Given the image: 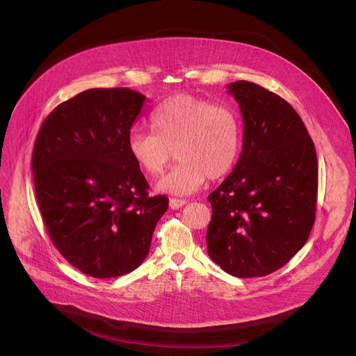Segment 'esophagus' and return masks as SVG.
<instances>
[{
    "label": "esophagus",
    "instance_id": "obj_1",
    "mask_svg": "<svg viewBox=\"0 0 356 356\" xmlns=\"http://www.w3.org/2000/svg\"><path fill=\"white\" fill-rule=\"evenodd\" d=\"M184 204H186V200H183V199H170V200H169V206H170V209H173V210H177V209L183 207Z\"/></svg>",
    "mask_w": 356,
    "mask_h": 356
}]
</instances>
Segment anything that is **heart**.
Returning a JSON list of instances; mask_svg holds the SVG:
<instances>
[{
    "instance_id": "1",
    "label": "heart",
    "mask_w": 356,
    "mask_h": 356,
    "mask_svg": "<svg viewBox=\"0 0 356 356\" xmlns=\"http://www.w3.org/2000/svg\"><path fill=\"white\" fill-rule=\"evenodd\" d=\"M153 134L132 132L126 147L138 168L156 177L173 159L179 163L157 183L175 196L195 193L207 180L227 176L241 149V123L234 111L188 93L160 104L150 115Z\"/></svg>"
}]
</instances>
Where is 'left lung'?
<instances>
[{"instance_id": "1", "label": "left lung", "mask_w": 356, "mask_h": 356, "mask_svg": "<svg viewBox=\"0 0 356 356\" xmlns=\"http://www.w3.org/2000/svg\"><path fill=\"white\" fill-rule=\"evenodd\" d=\"M243 150L234 170L209 195L207 251L225 273L264 277L307 243L316 211L318 161L307 127L281 96L237 81Z\"/></svg>"}]
</instances>
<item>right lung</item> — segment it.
I'll use <instances>...</instances> for the list:
<instances>
[{
  "instance_id": "right-lung-1",
  "label": "right lung",
  "mask_w": 356,
  "mask_h": 356,
  "mask_svg": "<svg viewBox=\"0 0 356 356\" xmlns=\"http://www.w3.org/2000/svg\"><path fill=\"white\" fill-rule=\"evenodd\" d=\"M146 98L127 88H96L58 105L32 152L37 202L48 236L65 260L93 278L138 268L169 207L126 147Z\"/></svg>"
}]
</instances>
